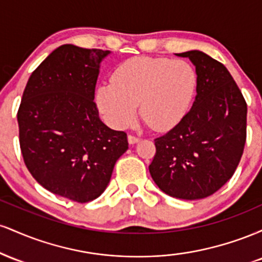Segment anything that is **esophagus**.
Masks as SVG:
<instances>
[{"label":"esophagus","instance_id":"1","mask_svg":"<svg viewBox=\"0 0 262 262\" xmlns=\"http://www.w3.org/2000/svg\"><path fill=\"white\" fill-rule=\"evenodd\" d=\"M140 140V138L139 137H137V135H133V134H129L128 135V141L130 144H135V143H138V141Z\"/></svg>","mask_w":262,"mask_h":262}]
</instances>
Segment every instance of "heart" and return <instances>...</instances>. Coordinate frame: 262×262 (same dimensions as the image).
I'll return each mask as SVG.
<instances>
[{
    "instance_id": "b5f03b06",
    "label": "heart",
    "mask_w": 262,
    "mask_h": 262,
    "mask_svg": "<svg viewBox=\"0 0 262 262\" xmlns=\"http://www.w3.org/2000/svg\"><path fill=\"white\" fill-rule=\"evenodd\" d=\"M197 89V73L183 60L137 56L123 61L112 83L98 87L96 102L104 121L117 129L141 118L159 132L179 124L187 113Z\"/></svg>"
}]
</instances>
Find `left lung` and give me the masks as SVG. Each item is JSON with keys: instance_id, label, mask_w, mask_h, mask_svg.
<instances>
[{"instance_id": "obj_1", "label": "left lung", "mask_w": 262, "mask_h": 262, "mask_svg": "<svg viewBox=\"0 0 262 262\" xmlns=\"http://www.w3.org/2000/svg\"><path fill=\"white\" fill-rule=\"evenodd\" d=\"M177 55L196 66V101L179 124L154 139L149 171L169 196L201 200L235 172L246 141L248 106L222 62L198 50Z\"/></svg>"}]
</instances>
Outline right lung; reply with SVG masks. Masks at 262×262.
<instances>
[{
    "instance_id": "1",
    "label": "right lung",
    "mask_w": 262,
    "mask_h": 262,
    "mask_svg": "<svg viewBox=\"0 0 262 262\" xmlns=\"http://www.w3.org/2000/svg\"><path fill=\"white\" fill-rule=\"evenodd\" d=\"M108 53L56 48L32 73L17 112L27 169L48 191L79 203L103 193L128 150L127 133L108 128L93 101Z\"/></svg>"
}]
</instances>
